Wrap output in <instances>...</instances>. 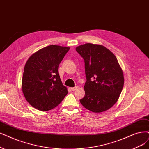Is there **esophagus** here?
I'll list each match as a JSON object with an SVG mask.
<instances>
[{"label": "esophagus", "mask_w": 149, "mask_h": 149, "mask_svg": "<svg viewBox=\"0 0 149 149\" xmlns=\"http://www.w3.org/2000/svg\"><path fill=\"white\" fill-rule=\"evenodd\" d=\"M77 86H75V87H73V88H70V90H72V91H75V90H76L77 89Z\"/></svg>", "instance_id": "esophagus-1"}]
</instances>
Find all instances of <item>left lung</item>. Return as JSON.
Instances as JSON below:
<instances>
[{
    "instance_id": "8db88e82",
    "label": "left lung",
    "mask_w": 149,
    "mask_h": 149,
    "mask_svg": "<svg viewBox=\"0 0 149 149\" xmlns=\"http://www.w3.org/2000/svg\"><path fill=\"white\" fill-rule=\"evenodd\" d=\"M84 58L86 81L85 95L80 100L89 111H106L117 102L124 85V77L117 58L101 45L85 43L75 48Z\"/></svg>"
}]
</instances>
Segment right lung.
Segmentation results:
<instances>
[{
  "mask_svg": "<svg viewBox=\"0 0 149 149\" xmlns=\"http://www.w3.org/2000/svg\"><path fill=\"white\" fill-rule=\"evenodd\" d=\"M69 47L49 45L27 61L22 79L26 101L36 109L48 111L56 107L68 94L58 72L59 65Z\"/></svg>",
  "mask_w": 149,
  "mask_h": 149,
  "instance_id": "obj_1",
  "label": "right lung"
}]
</instances>
